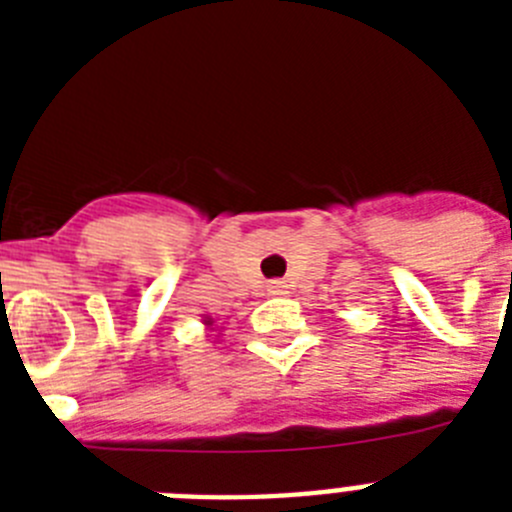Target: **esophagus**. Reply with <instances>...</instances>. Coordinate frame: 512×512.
<instances>
[{
    "instance_id": "1",
    "label": "esophagus",
    "mask_w": 512,
    "mask_h": 512,
    "mask_svg": "<svg viewBox=\"0 0 512 512\" xmlns=\"http://www.w3.org/2000/svg\"><path fill=\"white\" fill-rule=\"evenodd\" d=\"M269 295H287V284H284L282 279H274V282H269Z\"/></svg>"
}]
</instances>
